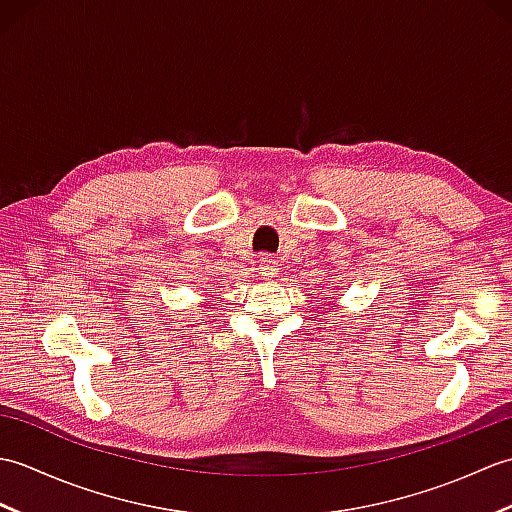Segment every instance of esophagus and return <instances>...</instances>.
Returning a JSON list of instances; mask_svg holds the SVG:
<instances>
[{
	"mask_svg": "<svg viewBox=\"0 0 512 512\" xmlns=\"http://www.w3.org/2000/svg\"><path fill=\"white\" fill-rule=\"evenodd\" d=\"M257 273L262 275L264 279H275L279 275V266L270 255H262V257H259V262H257Z\"/></svg>",
	"mask_w": 512,
	"mask_h": 512,
	"instance_id": "1",
	"label": "esophagus"
}]
</instances>
